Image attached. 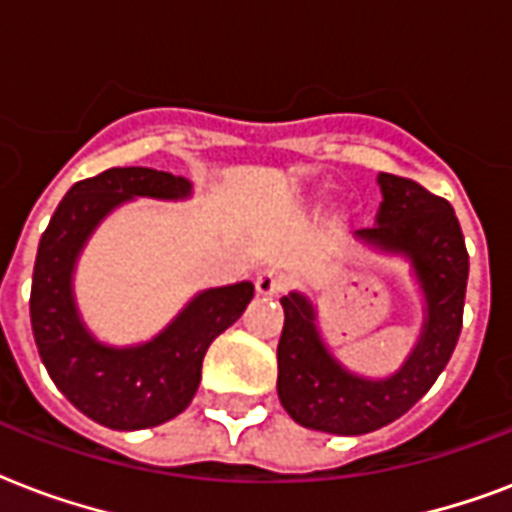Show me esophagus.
I'll use <instances>...</instances> for the list:
<instances>
[{"mask_svg":"<svg viewBox=\"0 0 512 512\" xmlns=\"http://www.w3.org/2000/svg\"><path fill=\"white\" fill-rule=\"evenodd\" d=\"M283 288V277L272 272V269H264V272L256 275V293L259 296H277V293H283Z\"/></svg>","mask_w":512,"mask_h":512,"instance_id":"1","label":"esophagus"}]
</instances>
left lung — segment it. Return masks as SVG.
<instances>
[{"instance_id":"obj_1","label":"left lung","mask_w":512,"mask_h":512,"mask_svg":"<svg viewBox=\"0 0 512 512\" xmlns=\"http://www.w3.org/2000/svg\"><path fill=\"white\" fill-rule=\"evenodd\" d=\"M376 181L382 202L374 227L358 229L355 240L408 261L425 320L398 371L363 376L328 350L307 293L280 299L285 323L277 344V395L293 422L320 433L366 435L403 417L441 376L462 331L470 261L454 208L411 178L379 173Z\"/></svg>"}]
</instances>
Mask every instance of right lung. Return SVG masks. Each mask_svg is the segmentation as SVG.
<instances>
[{
    "label": "right lung",
    "instance_id": "add662e5",
    "mask_svg": "<svg viewBox=\"0 0 512 512\" xmlns=\"http://www.w3.org/2000/svg\"><path fill=\"white\" fill-rule=\"evenodd\" d=\"M136 197L186 200L192 181L152 168H109L66 192L39 240L31 328L55 387L85 417L112 430H146L178 417L200 387L202 358L245 312L253 283L208 288L141 344L98 342L79 315L74 269L98 224Z\"/></svg>",
    "mask_w": 512,
    "mask_h": 512
}]
</instances>
